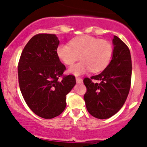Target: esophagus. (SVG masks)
<instances>
[{
	"label": "esophagus",
	"mask_w": 147,
	"mask_h": 147,
	"mask_svg": "<svg viewBox=\"0 0 147 147\" xmlns=\"http://www.w3.org/2000/svg\"><path fill=\"white\" fill-rule=\"evenodd\" d=\"M76 83H77V84L83 83V80H82V79H81V78L76 77Z\"/></svg>",
	"instance_id": "1"
}]
</instances>
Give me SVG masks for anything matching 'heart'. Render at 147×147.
<instances>
[{"instance_id":"b5f03b06","label":"heart","mask_w":147,"mask_h":147,"mask_svg":"<svg viewBox=\"0 0 147 147\" xmlns=\"http://www.w3.org/2000/svg\"><path fill=\"white\" fill-rule=\"evenodd\" d=\"M113 52V46L108 41L89 35L74 38L70 45H59L56 50L59 59L67 65H72L80 56L82 61L68 69V72L75 76L89 71L99 73L104 70L111 60Z\"/></svg>"}]
</instances>
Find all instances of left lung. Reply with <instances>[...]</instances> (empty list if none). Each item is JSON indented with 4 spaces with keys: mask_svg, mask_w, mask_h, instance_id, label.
Wrapping results in <instances>:
<instances>
[{
    "mask_svg": "<svg viewBox=\"0 0 147 147\" xmlns=\"http://www.w3.org/2000/svg\"><path fill=\"white\" fill-rule=\"evenodd\" d=\"M112 60L98 75L84 79L87 91L84 101L88 112L99 119H107L118 113L129 93L132 63L130 50L117 36L113 39ZM98 80L100 82L96 83Z\"/></svg>",
    "mask_w": 147,
    "mask_h": 147,
    "instance_id": "1",
    "label": "left lung"
}]
</instances>
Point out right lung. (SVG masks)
<instances>
[{
  "mask_svg": "<svg viewBox=\"0 0 147 147\" xmlns=\"http://www.w3.org/2000/svg\"><path fill=\"white\" fill-rule=\"evenodd\" d=\"M55 34H39L28 42L18 66L19 87L25 102L37 115L58 116L66 106V95L76 84L74 76H63L65 67L56 53Z\"/></svg>",
  "mask_w": 147,
  "mask_h": 147,
  "instance_id": "add662e5",
  "label": "right lung"
}]
</instances>
